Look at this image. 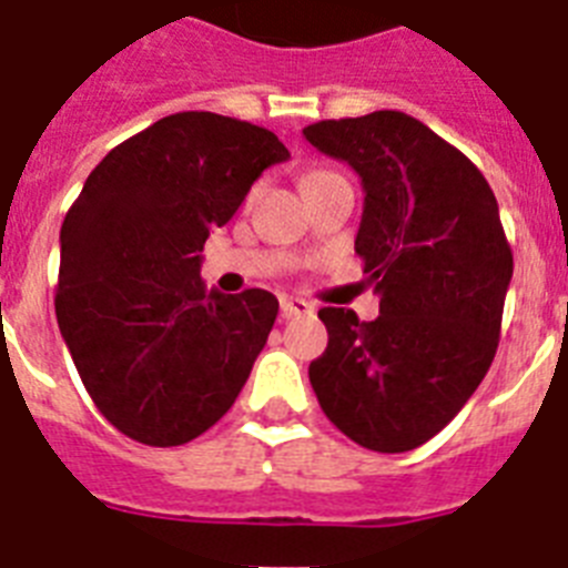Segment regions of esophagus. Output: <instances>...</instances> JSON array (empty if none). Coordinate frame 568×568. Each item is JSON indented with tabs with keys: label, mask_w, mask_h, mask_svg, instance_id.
I'll return each instance as SVG.
<instances>
[{
	"label": "esophagus",
	"mask_w": 568,
	"mask_h": 568,
	"mask_svg": "<svg viewBox=\"0 0 568 568\" xmlns=\"http://www.w3.org/2000/svg\"><path fill=\"white\" fill-rule=\"evenodd\" d=\"M310 313H313V304H307L304 298H293V295H284V298H281V315H284V318H295V315Z\"/></svg>",
	"instance_id": "1"
}]
</instances>
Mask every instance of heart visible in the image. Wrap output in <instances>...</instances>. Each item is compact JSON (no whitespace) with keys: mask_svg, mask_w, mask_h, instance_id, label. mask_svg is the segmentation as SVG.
Returning <instances> with one entry per match:
<instances>
[{"mask_svg":"<svg viewBox=\"0 0 568 568\" xmlns=\"http://www.w3.org/2000/svg\"><path fill=\"white\" fill-rule=\"evenodd\" d=\"M321 173H324V170H313V173H307L304 179H313V175H321Z\"/></svg>","mask_w":568,"mask_h":568,"instance_id":"obj_1","label":"heart"}]
</instances>
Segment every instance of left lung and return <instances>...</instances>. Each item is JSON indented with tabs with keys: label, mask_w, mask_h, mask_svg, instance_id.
Wrapping results in <instances>:
<instances>
[{
	"label": "left lung",
	"mask_w": 568,
	"mask_h": 568,
	"mask_svg": "<svg viewBox=\"0 0 568 568\" xmlns=\"http://www.w3.org/2000/svg\"><path fill=\"white\" fill-rule=\"evenodd\" d=\"M304 139L361 175L355 253L381 315L324 307L329 333L310 384L346 438L409 453L471 398L498 349L511 250L484 173L398 110L327 119Z\"/></svg>",
	"instance_id": "left-lung-1"
}]
</instances>
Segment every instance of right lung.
Returning a JSON list of instances; mask_svg holds the SVG:
<instances>
[{
    "mask_svg": "<svg viewBox=\"0 0 568 568\" xmlns=\"http://www.w3.org/2000/svg\"><path fill=\"white\" fill-rule=\"evenodd\" d=\"M287 159L278 135L250 122L164 115L110 150L64 215L59 329L99 413L128 438L182 446L239 398L278 298L207 290L202 250Z\"/></svg>",
    "mask_w": 568,
    "mask_h": 568,
    "instance_id": "obj_1",
    "label": "right lung"
}]
</instances>
